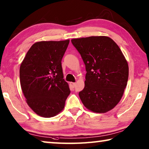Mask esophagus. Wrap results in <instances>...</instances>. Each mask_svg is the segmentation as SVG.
<instances>
[{
    "mask_svg": "<svg viewBox=\"0 0 149 149\" xmlns=\"http://www.w3.org/2000/svg\"><path fill=\"white\" fill-rule=\"evenodd\" d=\"M75 85H76V84H75V83H73V82L70 83V85H71V87L72 88H74L75 86Z\"/></svg>",
    "mask_w": 149,
    "mask_h": 149,
    "instance_id": "34e87169",
    "label": "esophagus"
}]
</instances>
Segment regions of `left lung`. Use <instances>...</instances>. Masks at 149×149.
Here are the masks:
<instances>
[{
  "instance_id": "left-lung-1",
  "label": "left lung",
  "mask_w": 149,
  "mask_h": 149,
  "mask_svg": "<svg viewBox=\"0 0 149 149\" xmlns=\"http://www.w3.org/2000/svg\"><path fill=\"white\" fill-rule=\"evenodd\" d=\"M85 65V87L79 93L88 110L105 113L122 99L127 85L129 67L120 47L106 36L71 40Z\"/></svg>"
}]
</instances>
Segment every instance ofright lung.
<instances>
[{
  "instance_id": "1",
  "label": "right lung",
  "mask_w": 149,
  "mask_h": 149,
  "mask_svg": "<svg viewBox=\"0 0 149 149\" xmlns=\"http://www.w3.org/2000/svg\"><path fill=\"white\" fill-rule=\"evenodd\" d=\"M69 42V39L35 42L20 65V84L26 102L41 117L61 112L70 93L61 63Z\"/></svg>"
}]
</instances>
